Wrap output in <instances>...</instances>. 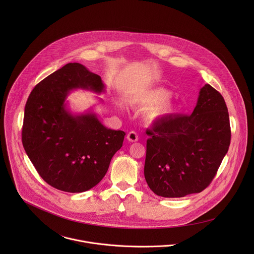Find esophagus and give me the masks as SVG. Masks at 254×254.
<instances>
[{
	"instance_id": "1",
	"label": "esophagus",
	"mask_w": 254,
	"mask_h": 254,
	"mask_svg": "<svg viewBox=\"0 0 254 254\" xmlns=\"http://www.w3.org/2000/svg\"><path fill=\"white\" fill-rule=\"evenodd\" d=\"M127 140H128L129 142H137V141L139 140V136H138V134H137L136 132L131 131V132H129L128 135H127Z\"/></svg>"
}]
</instances>
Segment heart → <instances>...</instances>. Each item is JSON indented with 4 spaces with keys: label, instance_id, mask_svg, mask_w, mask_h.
Here are the masks:
<instances>
[{
    "label": "heart",
    "instance_id": "1",
    "mask_svg": "<svg viewBox=\"0 0 254 254\" xmlns=\"http://www.w3.org/2000/svg\"><path fill=\"white\" fill-rule=\"evenodd\" d=\"M170 97L171 92L169 90L158 87L134 94L129 98V103L133 106L145 108H152L156 105V107L150 109L146 113V118L153 121L170 117L178 112V103L169 100Z\"/></svg>",
    "mask_w": 254,
    "mask_h": 254
}]
</instances>
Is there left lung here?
I'll list each match as a JSON object with an SVG mask.
<instances>
[{"label": "left lung", "instance_id": "8db88e82", "mask_svg": "<svg viewBox=\"0 0 254 254\" xmlns=\"http://www.w3.org/2000/svg\"><path fill=\"white\" fill-rule=\"evenodd\" d=\"M146 134L144 173L149 189L163 197L200 192L213 180L231 142L224 98L205 84L190 115L156 119Z\"/></svg>", "mask_w": 254, "mask_h": 254}]
</instances>
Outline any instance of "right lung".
<instances>
[{"label": "right lung", "instance_id": "add662e5", "mask_svg": "<svg viewBox=\"0 0 254 254\" xmlns=\"http://www.w3.org/2000/svg\"><path fill=\"white\" fill-rule=\"evenodd\" d=\"M77 89L106 92L101 76L67 64L35 86L22 127L23 147L39 175L67 192L86 191L102 181L125 136L104 126L93 109L72 113L65 101Z\"/></svg>", "mask_w": 254, "mask_h": 254}]
</instances>
